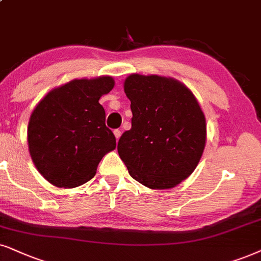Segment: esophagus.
Wrapping results in <instances>:
<instances>
[{"mask_svg":"<svg viewBox=\"0 0 261 261\" xmlns=\"http://www.w3.org/2000/svg\"><path fill=\"white\" fill-rule=\"evenodd\" d=\"M114 136H115V138H117V141L119 140L120 136H121V131L119 130V128H115V130H114Z\"/></svg>","mask_w":261,"mask_h":261,"instance_id":"1","label":"esophagus"}]
</instances>
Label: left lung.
Listing matches in <instances>:
<instances>
[{
	"label": "left lung",
	"instance_id": "left-lung-1",
	"mask_svg": "<svg viewBox=\"0 0 261 261\" xmlns=\"http://www.w3.org/2000/svg\"><path fill=\"white\" fill-rule=\"evenodd\" d=\"M124 90L133 119L118 142L120 159L144 187H176L196 169L206 144L199 102L180 82L154 74L128 75Z\"/></svg>",
	"mask_w": 261,
	"mask_h": 261
}]
</instances>
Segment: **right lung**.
<instances>
[{"label": "right lung", "instance_id": "obj_1", "mask_svg": "<svg viewBox=\"0 0 261 261\" xmlns=\"http://www.w3.org/2000/svg\"><path fill=\"white\" fill-rule=\"evenodd\" d=\"M114 87L108 75L74 79L53 89L32 112L28 127L31 159L38 172L59 188H74L90 180L97 165L115 149L98 103Z\"/></svg>", "mask_w": 261, "mask_h": 261}]
</instances>
